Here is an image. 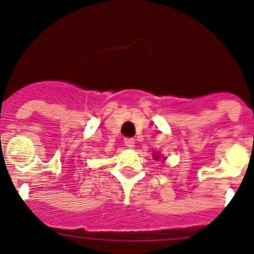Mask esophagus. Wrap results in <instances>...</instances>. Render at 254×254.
<instances>
[{
	"label": "esophagus",
	"mask_w": 254,
	"mask_h": 254,
	"mask_svg": "<svg viewBox=\"0 0 254 254\" xmlns=\"http://www.w3.org/2000/svg\"><path fill=\"white\" fill-rule=\"evenodd\" d=\"M125 145H126L127 148H133L134 147V139H133V138H126V139H125Z\"/></svg>",
	"instance_id": "esophagus-1"
}]
</instances>
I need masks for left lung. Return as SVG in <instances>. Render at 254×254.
<instances>
[{
	"label": "left lung",
	"mask_w": 254,
	"mask_h": 254,
	"mask_svg": "<svg viewBox=\"0 0 254 254\" xmlns=\"http://www.w3.org/2000/svg\"><path fill=\"white\" fill-rule=\"evenodd\" d=\"M153 158H154V159H159L160 155L158 154V153H154V154H153Z\"/></svg>",
	"instance_id": "left-lung-1"
}]
</instances>
